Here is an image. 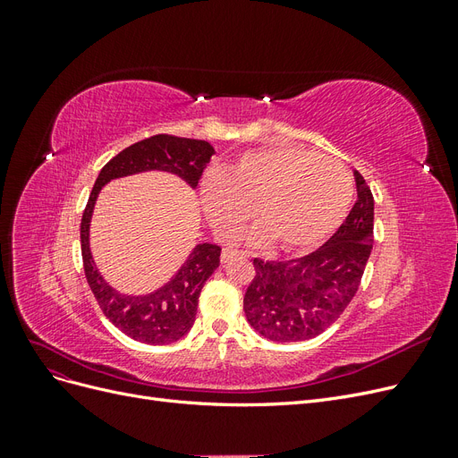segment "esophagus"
I'll use <instances>...</instances> for the list:
<instances>
[{"label":"esophagus","instance_id":"esophagus-1","mask_svg":"<svg viewBox=\"0 0 458 458\" xmlns=\"http://www.w3.org/2000/svg\"><path fill=\"white\" fill-rule=\"evenodd\" d=\"M237 258H246L244 252L239 250H233V248H224V252H221V261L227 263L231 259H237Z\"/></svg>","mask_w":458,"mask_h":458}]
</instances>
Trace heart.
<instances>
[{
  "label": "heart",
  "instance_id": "1",
  "mask_svg": "<svg viewBox=\"0 0 458 458\" xmlns=\"http://www.w3.org/2000/svg\"><path fill=\"white\" fill-rule=\"evenodd\" d=\"M200 195L219 239H237L256 208L263 225L252 233L254 242L275 239L283 252H306L340 227L353 182L335 158L276 145L244 152L225 174H208Z\"/></svg>",
  "mask_w": 458,
  "mask_h": 458
}]
</instances>
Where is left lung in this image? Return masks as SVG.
I'll return each mask as SVG.
<instances>
[{"mask_svg": "<svg viewBox=\"0 0 458 458\" xmlns=\"http://www.w3.org/2000/svg\"><path fill=\"white\" fill-rule=\"evenodd\" d=\"M357 200L338 231L315 252L288 259L254 258L256 275L246 288L250 327L271 342H301L321 335L350 306L372 250L374 199L357 170Z\"/></svg>", "mask_w": 458, "mask_h": 458, "instance_id": "1", "label": "left lung"}]
</instances>
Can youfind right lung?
Masks as SVG:
<instances>
[{"label":"right lung","instance_id":"add662e5","mask_svg":"<svg viewBox=\"0 0 458 458\" xmlns=\"http://www.w3.org/2000/svg\"><path fill=\"white\" fill-rule=\"evenodd\" d=\"M214 152V147L208 141L165 133L152 135L148 140L133 143L131 147L118 152L114 158H110L103 165L91 189L80 225L86 279L108 321L137 342L164 345L182 340L187 335L192 323H195L200 290L208 276L219 267L221 248L210 242L197 244L182 269L172 276V281L155 290V293L145 296L120 294L118 290L103 279L89 252V224L97 195L110 179L148 170L175 174L195 189Z\"/></svg>","mask_w":458,"mask_h":458}]
</instances>
